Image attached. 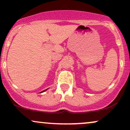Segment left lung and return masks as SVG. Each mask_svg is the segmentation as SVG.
I'll return each instance as SVG.
<instances>
[{
    "mask_svg": "<svg viewBox=\"0 0 130 130\" xmlns=\"http://www.w3.org/2000/svg\"><path fill=\"white\" fill-rule=\"evenodd\" d=\"M47 90V89H46V90H43V92H41V93H42V92H44V91H46V90Z\"/></svg>",
    "mask_w": 130,
    "mask_h": 130,
    "instance_id": "obj_1",
    "label": "left lung"
}]
</instances>
